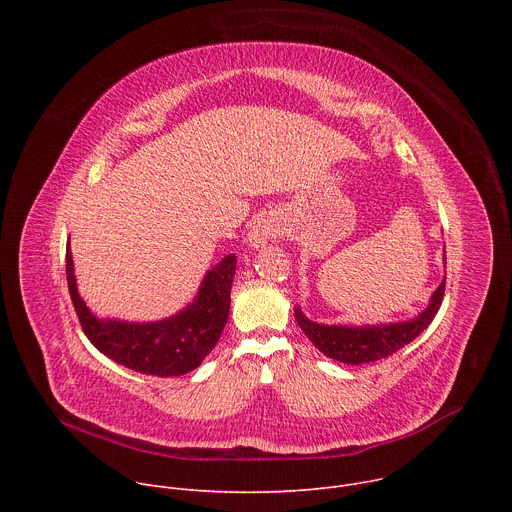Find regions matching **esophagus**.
Returning a JSON list of instances; mask_svg holds the SVG:
<instances>
[{
	"instance_id": "34e87169",
	"label": "esophagus",
	"mask_w": 512,
	"mask_h": 512,
	"mask_svg": "<svg viewBox=\"0 0 512 512\" xmlns=\"http://www.w3.org/2000/svg\"><path fill=\"white\" fill-rule=\"evenodd\" d=\"M277 235V229L275 225L269 221V218H259L257 223H253L251 231H249V245L259 249L263 247L265 243H269L271 239H275Z\"/></svg>"
}]
</instances>
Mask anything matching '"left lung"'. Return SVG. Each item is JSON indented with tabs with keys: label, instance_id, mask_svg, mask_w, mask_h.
<instances>
[{
	"label": "left lung",
	"instance_id": "8db88e82",
	"mask_svg": "<svg viewBox=\"0 0 512 512\" xmlns=\"http://www.w3.org/2000/svg\"><path fill=\"white\" fill-rule=\"evenodd\" d=\"M444 291L446 279L435 289L429 306L415 320L385 326H324L308 320L300 308H296L294 312L300 328L320 352L346 364H362L387 358L405 344H409L411 340H415L431 324L437 310H440Z\"/></svg>",
	"mask_w": 512,
	"mask_h": 512
}]
</instances>
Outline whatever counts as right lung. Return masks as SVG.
I'll list each match as a JSON object with an SVG mask.
<instances>
[{
	"mask_svg": "<svg viewBox=\"0 0 512 512\" xmlns=\"http://www.w3.org/2000/svg\"><path fill=\"white\" fill-rule=\"evenodd\" d=\"M237 257L231 253L212 267L190 308L154 324L97 320L81 300L70 249H66L68 294L81 328L97 350L123 367L156 377H178L194 371L216 346L231 310V285Z\"/></svg>",
	"mask_w": 512,
	"mask_h": 512,
	"instance_id": "right-lung-1",
	"label": "right lung"
}]
</instances>
